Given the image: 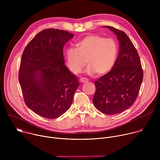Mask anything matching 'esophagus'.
<instances>
[{
	"instance_id": "1",
	"label": "esophagus",
	"mask_w": 160,
	"mask_h": 160,
	"mask_svg": "<svg viewBox=\"0 0 160 160\" xmlns=\"http://www.w3.org/2000/svg\"><path fill=\"white\" fill-rule=\"evenodd\" d=\"M88 81V80L87 78H83L82 77V78H81L80 79V82H82V83H85V82H87Z\"/></svg>"
}]
</instances>
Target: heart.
<instances>
[{
    "label": "heart",
    "mask_w": 160,
    "mask_h": 160,
    "mask_svg": "<svg viewBox=\"0 0 160 160\" xmlns=\"http://www.w3.org/2000/svg\"><path fill=\"white\" fill-rule=\"evenodd\" d=\"M117 55L118 45L115 39L94 34L80 40L77 48H69L64 52L68 68L75 74L82 72L86 62L88 74H106L115 65Z\"/></svg>",
    "instance_id": "heart-1"
}]
</instances>
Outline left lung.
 <instances>
[{"mask_svg": "<svg viewBox=\"0 0 160 160\" xmlns=\"http://www.w3.org/2000/svg\"><path fill=\"white\" fill-rule=\"evenodd\" d=\"M104 27L117 36L119 54L111 70L95 81L92 102L101 112L116 115L133 104L143 80V70L138 52L127 35L112 27Z\"/></svg>", "mask_w": 160, "mask_h": 160, "instance_id": "8db88e82", "label": "left lung"}]
</instances>
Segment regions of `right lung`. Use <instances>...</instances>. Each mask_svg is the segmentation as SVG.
<instances>
[{"instance_id":"1","label":"right lung","mask_w":160,"mask_h":160,"mask_svg":"<svg viewBox=\"0 0 160 160\" xmlns=\"http://www.w3.org/2000/svg\"><path fill=\"white\" fill-rule=\"evenodd\" d=\"M74 35L48 28L39 32L22 52L19 82L26 105L45 118H56L69 109L77 77L64 64L63 48Z\"/></svg>"}]
</instances>
